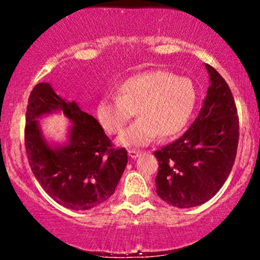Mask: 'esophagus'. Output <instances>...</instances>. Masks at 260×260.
Returning <instances> with one entry per match:
<instances>
[{
	"mask_svg": "<svg viewBox=\"0 0 260 260\" xmlns=\"http://www.w3.org/2000/svg\"><path fill=\"white\" fill-rule=\"evenodd\" d=\"M140 154H142V153H140V151H138V150H136V149H129V150H128V155H129L132 159H136V157H138Z\"/></svg>",
	"mask_w": 260,
	"mask_h": 260,
	"instance_id": "esophagus-1",
	"label": "esophagus"
}]
</instances>
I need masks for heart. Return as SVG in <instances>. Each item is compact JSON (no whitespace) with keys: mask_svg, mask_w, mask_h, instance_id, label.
Listing matches in <instances>:
<instances>
[{"mask_svg":"<svg viewBox=\"0 0 260 260\" xmlns=\"http://www.w3.org/2000/svg\"><path fill=\"white\" fill-rule=\"evenodd\" d=\"M96 106V118L109 134H120L128 121L137 120L118 138L124 147H142L156 138L177 136L187 126L197 104L194 83L161 70L136 73L113 89Z\"/></svg>","mask_w":260,"mask_h":260,"instance_id":"1","label":"heart"}]
</instances>
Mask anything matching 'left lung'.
<instances>
[{"label":"left lung","mask_w":260,"mask_h":260,"mask_svg":"<svg viewBox=\"0 0 260 260\" xmlns=\"http://www.w3.org/2000/svg\"><path fill=\"white\" fill-rule=\"evenodd\" d=\"M210 86L199 115L183 136L154 151L156 193L176 208L204 204L228 180L237 154L240 123L225 79L205 64Z\"/></svg>","instance_id":"obj_1"}]
</instances>
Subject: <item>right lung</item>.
<instances>
[{"mask_svg":"<svg viewBox=\"0 0 260 260\" xmlns=\"http://www.w3.org/2000/svg\"><path fill=\"white\" fill-rule=\"evenodd\" d=\"M61 109L74 124L70 140L52 149L44 142L36 118ZM24 144L29 165L40 186L53 201L72 210H89L115 193L128 156L115 148L100 123L58 96L49 83H39L29 95Z\"/></svg>","mask_w":260,"mask_h":260,"instance_id":"obj_1","label":"right lung"}]
</instances>
